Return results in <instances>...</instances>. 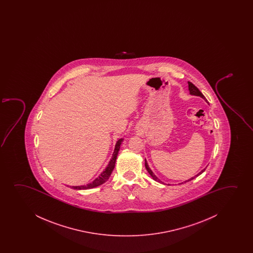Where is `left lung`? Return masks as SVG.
<instances>
[{
    "mask_svg": "<svg viewBox=\"0 0 253 253\" xmlns=\"http://www.w3.org/2000/svg\"><path fill=\"white\" fill-rule=\"evenodd\" d=\"M188 89H189L190 94H192V95H194V96H199V97H202L203 99H205V100H206V97H204V95L201 93V91H200V90L198 89L197 87L194 85V84L191 83V82H189V81H188ZM145 168L146 169H147V171L149 172V174L151 175V177H152L154 180H156V181H158V182H160V183H163V182H162V181H161V180H160L159 179H158V178H157V177H156V175H155V173H153L152 171H151V169H149V165H148V163H147V162H146V160ZM205 170H206V169H205L202 170V171H201L200 173H198L197 175H195V176L192 177L191 179H189V180H186L185 182H187V181H190V180H194L195 177H197L198 175H200V174H201V173L204 172Z\"/></svg>",
    "mask_w": 253,
    "mask_h": 253,
    "instance_id": "1",
    "label": "left lung"
}]
</instances>
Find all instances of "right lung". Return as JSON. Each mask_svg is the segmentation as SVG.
Masks as SVG:
<instances>
[{
    "label": "right lung",
    "mask_w": 253,
    "mask_h": 253,
    "mask_svg": "<svg viewBox=\"0 0 253 253\" xmlns=\"http://www.w3.org/2000/svg\"><path fill=\"white\" fill-rule=\"evenodd\" d=\"M122 141L123 139L118 140L115 147L114 153L112 155V158H111L110 163L108 164V166L106 167V169L104 170L103 173H101L99 176L97 177V179L95 180L90 184H87L84 186H78V187H72L71 188L73 189H78V190H81V189H89V188H93V187H97V186H100L102 184L104 183L105 181H107L109 177L111 176L112 171L114 169L115 163H116V160L118 157V151L120 149V145H121Z\"/></svg>",
    "instance_id": "1"
}]
</instances>
